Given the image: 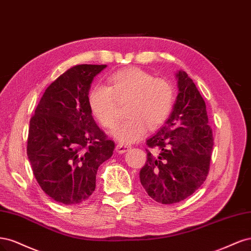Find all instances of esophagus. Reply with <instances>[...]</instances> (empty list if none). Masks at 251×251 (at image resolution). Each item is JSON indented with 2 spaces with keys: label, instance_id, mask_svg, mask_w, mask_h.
<instances>
[{
  "label": "esophagus",
  "instance_id": "esophagus-1",
  "mask_svg": "<svg viewBox=\"0 0 251 251\" xmlns=\"http://www.w3.org/2000/svg\"><path fill=\"white\" fill-rule=\"evenodd\" d=\"M129 149H130V147H129L128 145H124V144H118L116 146V151L118 153H121V154H122V153L127 152Z\"/></svg>",
  "mask_w": 251,
  "mask_h": 251
}]
</instances>
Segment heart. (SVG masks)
Returning a JSON list of instances; mask_svg holds the SVG:
<instances>
[{
	"instance_id": "heart-1",
	"label": "heart",
	"mask_w": 251,
	"mask_h": 251,
	"mask_svg": "<svg viewBox=\"0 0 251 251\" xmlns=\"http://www.w3.org/2000/svg\"><path fill=\"white\" fill-rule=\"evenodd\" d=\"M116 100H127L128 117L112 128L110 134L119 142L132 143L145 133L146 127L153 130L166 122L174 106L175 90L167 79L129 68L111 74L108 86L97 84L88 93V108L104 127H111L117 119Z\"/></svg>"
}]
</instances>
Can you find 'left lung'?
<instances>
[{
  "label": "left lung",
  "mask_w": 251,
  "mask_h": 251,
  "mask_svg": "<svg viewBox=\"0 0 251 251\" xmlns=\"http://www.w3.org/2000/svg\"><path fill=\"white\" fill-rule=\"evenodd\" d=\"M178 95L171 115L146 141L141 183L156 202L172 204L188 198L206 179L214 146L205 102L184 71L176 73Z\"/></svg>",
  "instance_id": "left-lung-1"
}]
</instances>
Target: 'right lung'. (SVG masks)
<instances>
[{
    "mask_svg": "<svg viewBox=\"0 0 251 251\" xmlns=\"http://www.w3.org/2000/svg\"><path fill=\"white\" fill-rule=\"evenodd\" d=\"M106 64H79L44 93L30 120L27 155L40 188L55 201L75 205L96 189L98 168L115 143L97 126L87 96Z\"/></svg>",
    "mask_w": 251,
    "mask_h": 251,
    "instance_id": "add662e5",
    "label": "right lung"
}]
</instances>
